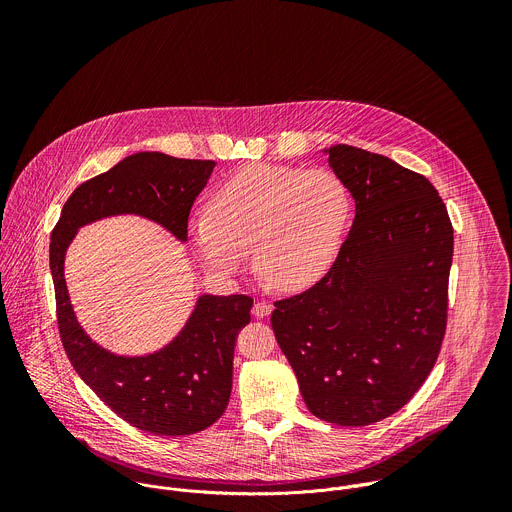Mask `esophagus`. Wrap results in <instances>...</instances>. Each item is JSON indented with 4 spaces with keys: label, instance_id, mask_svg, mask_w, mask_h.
<instances>
[{
    "label": "esophagus",
    "instance_id": "obj_1",
    "mask_svg": "<svg viewBox=\"0 0 512 512\" xmlns=\"http://www.w3.org/2000/svg\"><path fill=\"white\" fill-rule=\"evenodd\" d=\"M251 312H253L255 318H267V316L271 314V304H267V302H257Z\"/></svg>",
    "mask_w": 512,
    "mask_h": 512
}]
</instances>
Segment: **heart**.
<instances>
[{
    "instance_id": "b5f03b06",
    "label": "heart",
    "mask_w": 512,
    "mask_h": 512,
    "mask_svg": "<svg viewBox=\"0 0 512 512\" xmlns=\"http://www.w3.org/2000/svg\"><path fill=\"white\" fill-rule=\"evenodd\" d=\"M206 210L188 223V241L208 273H237L253 249L261 275L283 291H302L336 261L352 196L326 168L249 164L212 192Z\"/></svg>"
}]
</instances>
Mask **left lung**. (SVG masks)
<instances>
[{"instance_id":"obj_1","label":"left lung","mask_w":512,"mask_h":512,"mask_svg":"<svg viewBox=\"0 0 512 512\" xmlns=\"http://www.w3.org/2000/svg\"><path fill=\"white\" fill-rule=\"evenodd\" d=\"M324 154L354 200L352 229L314 287L275 302L271 326L308 409L360 427L399 411L433 369L454 229L425 176L344 143Z\"/></svg>"}]
</instances>
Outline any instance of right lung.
Masks as SVG:
<instances>
[{
    "label": "right lung",
    "instance_id": "obj_1",
    "mask_svg": "<svg viewBox=\"0 0 512 512\" xmlns=\"http://www.w3.org/2000/svg\"><path fill=\"white\" fill-rule=\"evenodd\" d=\"M216 162L139 152L81 184L64 202L50 237V273L62 346L79 377L133 427L192 435L229 405L239 330L251 322L249 296L200 294L186 324L162 348L117 354L95 342L72 308L64 259L79 229L111 216H141L186 243L188 214Z\"/></svg>",
    "mask_w": 512,
    "mask_h": 512
}]
</instances>
